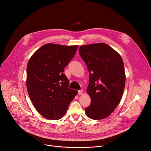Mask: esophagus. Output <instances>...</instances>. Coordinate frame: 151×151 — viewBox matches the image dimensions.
<instances>
[{"label":"esophagus","mask_w":151,"mask_h":151,"mask_svg":"<svg viewBox=\"0 0 151 151\" xmlns=\"http://www.w3.org/2000/svg\"><path fill=\"white\" fill-rule=\"evenodd\" d=\"M78 94L80 96V95H82V90H79L78 91Z\"/></svg>","instance_id":"obj_1"}]
</instances>
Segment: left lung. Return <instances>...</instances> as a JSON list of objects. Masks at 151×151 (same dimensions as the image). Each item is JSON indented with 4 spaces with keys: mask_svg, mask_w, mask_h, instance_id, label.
<instances>
[{
    "mask_svg": "<svg viewBox=\"0 0 151 151\" xmlns=\"http://www.w3.org/2000/svg\"><path fill=\"white\" fill-rule=\"evenodd\" d=\"M79 55L90 72L87 93L91 104L85 114L94 120L109 116L121 100L125 74L121 55L104 43L81 46Z\"/></svg>",
    "mask_w": 151,
    "mask_h": 151,
    "instance_id": "1",
    "label": "left lung"
}]
</instances>
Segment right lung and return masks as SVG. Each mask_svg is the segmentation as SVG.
Returning a JSON list of instances; mask_svg holds the SVG:
<instances>
[{
    "mask_svg": "<svg viewBox=\"0 0 151 151\" xmlns=\"http://www.w3.org/2000/svg\"><path fill=\"white\" fill-rule=\"evenodd\" d=\"M78 47L47 44L38 49L28 62V94L36 109L47 119H61L78 93L69 88V81L63 73Z\"/></svg>",
    "mask_w": 151,
    "mask_h": 151,
    "instance_id": "add662e5",
    "label": "right lung"
}]
</instances>
